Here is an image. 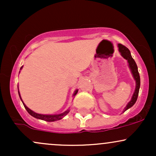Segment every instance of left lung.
I'll return each mask as SVG.
<instances>
[{"label": "left lung", "mask_w": 156, "mask_h": 156, "mask_svg": "<svg viewBox=\"0 0 156 156\" xmlns=\"http://www.w3.org/2000/svg\"><path fill=\"white\" fill-rule=\"evenodd\" d=\"M118 48H119V53H120L122 56L128 61V65H129L130 71H131L132 75H133L134 80H136L135 91H134V93L133 96H132V98L131 100H130V101L128 103V104H127L125 109L123 110V113H124L125 111H127L128 108H130V107L133 106V105L135 104L136 102L138 95H139V88H140V76H139V71H138V67H137L135 61H134L133 58H132L131 54H130V52L129 50H128V48H127L125 46L122 45V44H118Z\"/></svg>", "instance_id": "obj_1"}]
</instances>
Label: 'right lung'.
Here are the masks:
<instances>
[{
	"instance_id": "right-lung-1",
	"label": "right lung",
	"mask_w": 156,
	"mask_h": 156,
	"mask_svg": "<svg viewBox=\"0 0 156 156\" xmlns=\"http://www.w3.org/2000/svg\"><path fill=\"white\" fill-rule=\"evenodd\" d=\"M23 67H20V69H22ZM17 88H18V86H17ZM78 89H76V91H75L74 94H73V96H76L77 92H78ZM18 93H19V96H20V98L21 99V101L23 102V100L22 98H21L20 97V92L18 91ZM23 104L24 105L25 108L26 109L27 112H28V114H30V115H31L32 117L37 118V119H42V120H44V121H47V122H54V121H57V120H59V119H62L64 117H65L66 115L68 114V113L69 112V110L68 109V110L65 111V112L62 113V114H37V113H36L34 112H33V111L31 110L30 108H28V107L26 106V105H25V103L23 102Z\"/></svg>"
}]
</instances>
